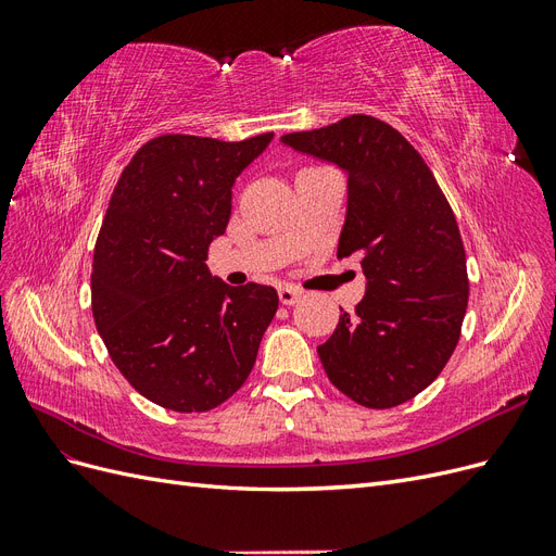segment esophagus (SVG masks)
<instances>
[{"instance_id": "esophagus-1", "label": "esophagus", "mask_w": 556, "mask_h": 556, "mask_svg": "<svg viewBox=\"0 0 556 556\" xmlns=\"http://www.w3.org/2000/svg\"><path fill=\"white\" fill-rule=\"evenodd\" d=\"M278 299L282 306H294L301 299V292L296 288H292V285H282V288H278Z\"/></svg>"}]
</instances>
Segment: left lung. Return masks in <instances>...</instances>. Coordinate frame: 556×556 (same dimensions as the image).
Wrapping results in <instances>:
<instances>
[{
  "label": "left lung",
  "mask_w": 556,
  "mask_h": 556,
  "mask_svg": "<svg viewBox=\"0 0 556 556\" xmlns=\"http://www.w3.org/2000/svg\"><path fill=\"white\" fill-rule=\"evenodd\" d=\"M280 143L348 176L339 257H359L366 276L355 315H341L319 362L359 406L406 403L439 378L466 315V255L447 199L417 150L371 115Z\"/></svg>",
  "instance_id": "obj_1"
}]
</instances>
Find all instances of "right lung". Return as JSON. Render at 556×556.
<instances>
[{"instance_id": "right-lung-1", "label": "right lung", "mask_w": 556, "mask_h": 556, "mask_svg": "<svg viewBox=\"0 0 556 556\" xmlns=\"http://www.w3.org/2000/svg\"><path fill=\"white\" fill-rule=\"evenodd\" d=\"M271 139L166 134L141 146L115 185L94 245L92 315L113 364L162 408L206 413L227 401L278 311L274 288H231L206 266L233 182Z\"/></svg>"}]
</instances>
